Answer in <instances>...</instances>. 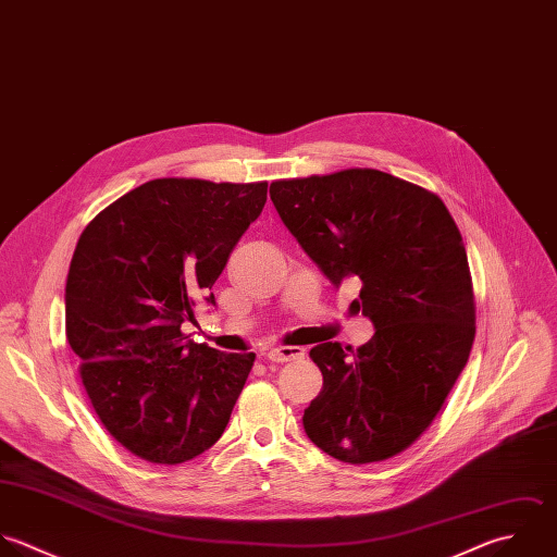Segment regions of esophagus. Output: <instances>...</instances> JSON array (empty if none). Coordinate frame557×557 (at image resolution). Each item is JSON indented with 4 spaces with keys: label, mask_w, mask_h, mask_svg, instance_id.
<instances>
[{
    "label": "esophagus",
    "mask_w": 557,
    "mask_h": 557,
    "mask_svg": "<svg viewBox=\"0 0 557 557\" xmlns=\"http://www.w3.org/2000/svg\"><path fill=\"white\" fill-rule=\"evenodd\" d=\"M306 356L304 347H273L267 351V358L271 362H290V360H301Z\"/></svg>",
    "instance_id": "34e87169"
}]
</instances>
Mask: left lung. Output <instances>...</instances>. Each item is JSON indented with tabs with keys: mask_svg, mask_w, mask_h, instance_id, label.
Wrapping results in <instances>:
<instances>
[{
	"mask_svg": "<svg viewBox=\"0 0 557 557\" xmlns=\"http://www.w3.org/2000/svg\"><path fill=\"white\" fill-rule=\"evenodd\" d=\"M271 201L325 277L362 282L375 325L358 349L323 343V388L304 412L327 456L369 465L406 451L436 419L475 341L462 234L443 199L377 169L277 180Z\"/></svg>",
	"mask_w": 557,
	"mask_h": 557,
	"instance_id": "1",
	"label": "left lung"
}]
</instances>
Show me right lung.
<instances>
[{"label": "right lung", "instance_id": "1", "mask_svg": "<svg viewBox=\"0 0 557 557\" xmlns=\"http://www.w3.org/2000/svg\"><path fill=\"white\" fill-rule=\"evenodd\" d=\"M267 203V182L160 177L125 193L82 232L64 288L66 341L110 436L153 465L210 449L256 354L188 341L195 304Z\"/></svg>", "mask_w": 557, "mask_h": 557}]
</instances>
